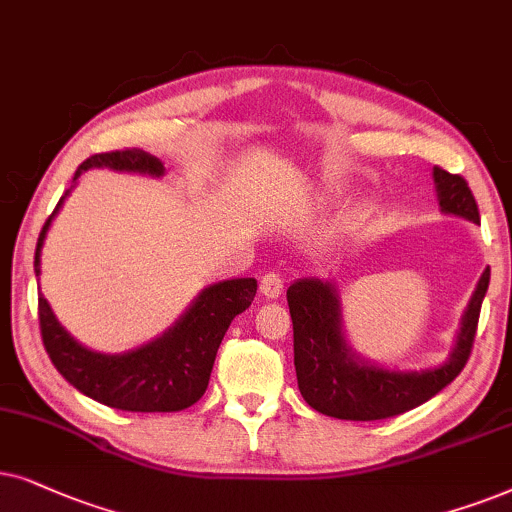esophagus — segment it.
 <instances>
[{
  "label": "esophagus",
  "mask_w": 512,
  "mask_h": 512,
  "mask_svg": "<svg viewBox=\"0 0 512 512\" xmlns=\"http://www.w3.org/2000/svg\"><path fill=\"white\" fill-rule=\"evenodd\" d=\"M260 292L267 299H278V297H281V292H283L281 276H278L276 271H269V274H264L262 281H260Z\"/></svg>",
  "instance_id": "obj_1"
}]
</instances>
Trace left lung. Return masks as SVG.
Returning <instances> with one entry per match:
<instances>
[{"label": "left lung", "instance_id": "left-lung-1", "mask_svg": "<svg viewBox=\"0 0 512 512\" xmlns=\"http://www.w3.org/2000/svg\"><path fill=\"white\" fill-rule=\"evenodd\" d=\"M435 192L445 215L480 222L478 203L461 175L433 168ZM489 288V267L482 271L463 311L449 358L428 370H388L358 356L344 335L342 299L332 281L297 278L288 288L295 337V370L302 398L313 410L346 421H377L424 405L468 363L478 330L480 306Z\"/></svg>", "mask_w": 512, "mask_h": 512}]
</instances>
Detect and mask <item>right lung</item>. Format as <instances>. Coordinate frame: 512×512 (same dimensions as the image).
Segmentation results:
<instances>
[{
    "instance_id": "obj_1",
    "label": "right lung",
    "mask_w": 512,
    "mask_h": 512,
    "mask_svg": "<svg viewBox=\"0 0 512 512\" xmlns=\"http://www.w3.org/2000/svg\"><path fill=\"white\" fill-rule=\"evenodd\" d=\"M88 168L161 177L166 173L156 156L142 149L93 154L74 173V185ZM70 194L60 196L46 220L34 250V274H42V248L53 217ZM255 278H231L208 285L189 309L161 337L124 353H100L79 344L63 325L44 295H39V327L44 349L56 370L88 398L124 412H180L206 393L210 372L231 320L252 304Z\"/></svg>"
}]
</instances>
